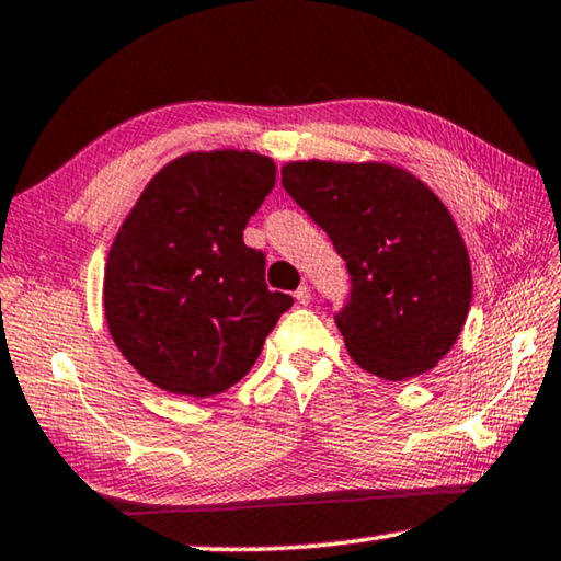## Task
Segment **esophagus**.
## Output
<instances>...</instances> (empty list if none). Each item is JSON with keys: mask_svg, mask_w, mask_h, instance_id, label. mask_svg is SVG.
Masks as SVG:
<instances>
[{"mask_svg": "<svg viewBox=\"0 0 561 561\" xmlns=\"http://www.w3.org/2000/svg\"><path fill=\"white\" fill-rule=\"evenodd\" d=\"M294 299H297L299 307H309V304H311V291H309V287H299L297 291H294Z\"/></svg>", "mask_w": 561, "mask_h": 561, "instance_id": "34e87169", "label": "esophagus"}]
</instances>
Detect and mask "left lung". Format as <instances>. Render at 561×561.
I'll return each mask as SVG.
<instances>
[{
	"label": "left lung",
	"mask_w": 561,
	"mask_h": 561,
	"mask_svg": "<svg viewBox=\"0 0 561 561\" xmlns=\"http://www.w3.org/2000/svg\"><path fill=\"white\" fill-rule=\"evenodd\" d=\"M282 185L348 267L354 289L336 314L348 356L386 381L438 366L472 301L468 247L440 197L386 160H289Z\"/></svg>",
	"instance_id": "obj_1"
}]
</instances>
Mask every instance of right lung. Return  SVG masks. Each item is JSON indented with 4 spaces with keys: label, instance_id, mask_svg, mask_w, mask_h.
<instances>
[{
    "label": "right lung",
    "instance_id": "add662e5",
    "mask_svg": "<svg viewBox=\"0 0 561 561\" xmlns=\"http://www.w3.org/2000/svg\"><path fill=\"white\" fill-rule=\"evenodd\" d=\"M277 165L252 150H193L150 178L103 272V314L123 358L158 388L207 398L242 381L294 299L264 284L242 230Z\"/></svg>",
    "mask_w": 561,
    "mask_h": 561
}]
</instances>
